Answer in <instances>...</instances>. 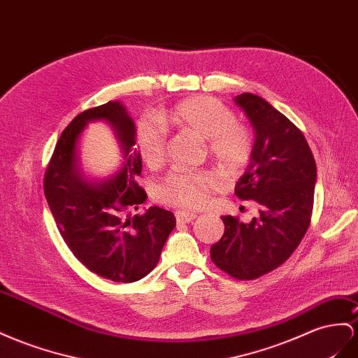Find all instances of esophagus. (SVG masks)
<instances>
[{"instance_id":"34e87169","label":"esophagus","mask_w":358,"mask_h":358,"mask_svg":"<svg viewBox=\"0 0 358 358\" xmlns=\"http://www.w3.org/2000/svg\"><path fill=\"white\" fill-rule=\"evenodd\" d=\"M197 215L191 210H178L176 212V221L178 223H191Z\"/></svg>"}]
</instances>
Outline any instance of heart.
<instances>
[{
	"mask_svg": "<svg viewBox=\"0 0 358 358\" xmlns=\"http://www.w3.org/2000/svg\"><path fill=\"white\" fill-rule=\"evenodd\" d=\"M157 119L164 127L189 132L205 140L209 155L226 173L243 170L253 152L250 131L236 123L226 105L208 96H196L176 103ZM166 131L159 124L143 122L137 132L138 153L148 167H159L166 158ZM217 179L209 173H173L157 189L161 201L169 205L199 208L208 201Z\"/></svg>",
	"mask_w": 358,
	"mask_h": 358,
	"instance_id": "heart-1",
	"label": "heart"
}]
</instances>
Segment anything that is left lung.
<instances>
[{
  "instance_id": "8db88e82",
  "label": "left lung",
  "mask_w": 358,
  "mask_h": 358,
  "mask_svg": "<svg viewBox=\"0 0 358 358\" xmlns=\"http://www.w3.org/2000/svg\"><path fill=\"white\" fill-rule=\"evenodd\" d=\"M234 102L255 131L253 152L235 194L257 201L260 209L250 223L221 217L224 235L210 247V257L229 275L253 280L282 265L306 235L316 164L303 132L268 101L243 93Z\"/></svg>"
}]
</instances>
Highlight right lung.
<instances>
[{"label":"right lung","instance_id":"add662e5","mask_svg":"<svg viewBox=\"0 0 358 358\" xmlns=\"http://www.w3.org/2000/svg\"><path fill=\"white\" fill-rule=\"evenodd\" d=\"M94 121L109 124L121 149L120 167L107 177L82 169L80 140ZM135 135V123L120 101L87 110L63 131L45 176L46 201L67 247L87 269L117 283L148 275L176 226L175 215L158 206L131 214L148 200L135 182L141 173Z\"/></svg>","mask_w":358,"mask_h":358}]
</instances>
